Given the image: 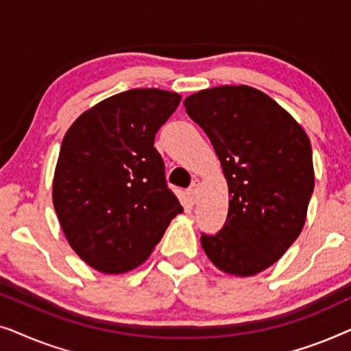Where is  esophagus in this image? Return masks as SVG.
Wrapping results in <instances>:
<instances>
[{
	"instance_id": "34e87169",
	"label": "esophagus",
	"mask_w": 351,
	"mask_h": 351,
	"mask_svg": "<svg viewBox=\"0 0 351 351\" xmlns=\"http://www.w3.org/2000/svg\"><path fill=\"white\" fill-rule=\"evenodd\" d=\"M198 189H199V180L195 179L193 182H191V185H190V189H189L191 198H193V199H196V195H198Z\"/></svg>"
}]
</instances>
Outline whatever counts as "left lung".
Wrapping results in <instances>:
<instances>
[{"instance_id":"obj_1","label":"left lung","mask_w":351,"mask_h":351,"mask_svg":"<svg viewBox=\"0 0 351 351\" xmlns=\"http://www.w3.org/2000/svg\"><path fill=\"white\" fill-rule=\"evenodd\" d=\"M184 105L208 134L232 198L223 228L201 233V246L222 271L257 275L304 228L315 186L308 137L275 100L249 86L199 90Z\"/></svg>"}]
</instances>
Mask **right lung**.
Listing matches in <instances>:
<instances>
[{
    "label": "right lung",
    "mask_w": 351,
    "mask_h": 351,
    "mask_svg": "<svg viewBox=\"0 0 351 351\" xmlns=\"http://www.w3.org/2000/svg\"><path fill=\"white\" fill-rule=\"evenodd\" d=\"M179 104L169 90L131 89L102 100L66 131L52 201L70 246L95 270L141 265L184 210L155 148Z\"/></svg>",
    "instance_id": "right-lung-1"
}]
</instances>
